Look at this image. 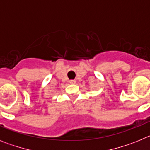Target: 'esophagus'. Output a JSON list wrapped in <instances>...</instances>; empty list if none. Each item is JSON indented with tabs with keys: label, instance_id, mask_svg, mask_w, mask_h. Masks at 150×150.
Returning a JSON list of instances; mask_svg holds the SVG:
<instances>
[{
	"label": "esophagus",
	"instance_id": "esophagus-1",
	"mask_svg": "<svg viewBox=\"0 0 150 150\" xmlns=\"http://www.w3.org/2000/svg\"><path fill=\"white\" fill-rule=\"evenodd\" d=\"M70 83L71 84H75L76 83V80H70Z\"/></svg>",
	"mask_w": 150,
	"mask_h": 150
}]
</instances>
